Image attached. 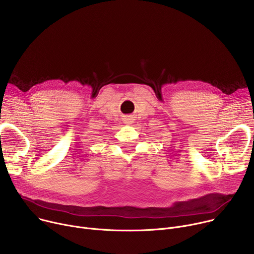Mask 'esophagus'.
I'll list each match as a JSON object with an SVG mask.
<instances>
[{
    "label": "esophagus",
    "instance_id": "34e87169",
    "mask_svg": "<svg viewBox=\"0 0 254 254\" xmlns=\"http://www.w3.org/2000/svg\"><path fill=\"white\" fill-rule=\"evenodd\" d=\"M124 123H125V124H127V125L132 124V123H133V118H132V117H130V116L126 117V118L124 119Z\"/></svg>",
    "mask_w": 254,
    "mask_h": 254
}]
</instances>
